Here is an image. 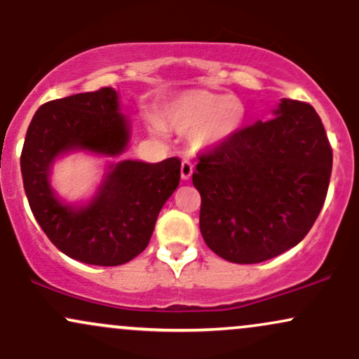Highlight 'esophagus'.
<instances>
[{
  "instance_id": "obj_1",
  "label": "esophagus",
  "mask_w": 359,
  "mask_h": 359,
  "mask_svg": "<svg viewBox=\"0 0 359 359\" xmlns=\"http://www.w3.org/2000/svg\"><path fill=\"white\" fill-rule=\"evenodd\" d=\"M194 172V163L191 162V160H184L182 165H180V175H182L184 180H189L191 179Z\"/></svg>"
}]
</instances>
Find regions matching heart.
Segmentation results:
<instances>
[{"label": "heart", "mask_w": 359, "mask_h": 359, "mask_svg": "<svg viewBox=\"0 0 359 359\" xmlns=\"http://www.w3.org/2000/svg\"><path fill=\"white\" fill-rule=\"evenodd\" d=\"M246 119L245 104L234 96L209 89H191L167 102L162 125L179 133H191L199 148L219 147L241 131ZM162 131L158 125L154 126Z\"/></svg>", "instance_id": "1"}]
</instances>
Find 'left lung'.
I'll list each match as a JSON object with an SVG mask.
<instances>
[{"label":"left lung","instance_id":"obj_1","mask_svg":"<svg viewBox=\"0 0 359 359\" xmlns=\"http://www.w3.org/2000/svg\"><path fill=\"white\" fill-rule=\"evenodd\" d=\"M275 114L201 154L192 174L201 233L228 262L250 265L294 248L327 196L332 150L319 114L294 100Z\"/></svg>","mask_w":359,"mask_h":359}]
</instances>
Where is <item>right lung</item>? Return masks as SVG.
<instances>
[{
    "mask_svg": "<svg viewBox=\"0 0 359 359\" xmlns=\"http://www.w3.org/2000/svg\"><path fill=\"white\" fill-rule=\"evenodd\" d=\"M128 142L130 125L111 88L45 102L28 126L20 158L28 204L48 240L77 262L116 266L138 257L179 185L177 156L158 163L123 160L108 165L100 191L86 205L57 199L48 182L57 156L72 150L116 156Z\"/></svg>",
    "mask_w": 359,
    "mask_h": 359,
    "instance_id": "right-lung-1",
    "label": "right lung"
}]
</instances>
